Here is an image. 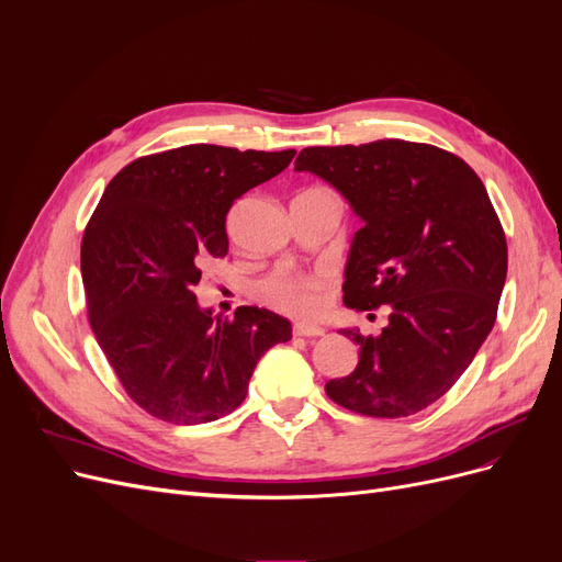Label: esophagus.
Instances as JSON below:
<instances>
[{
  "label": "esophagus",
  "mask_w": 562,
  "mask_h": 562,
  "mask_svg": "<svg viewBox=\"0 0 562 562\" xmlns=\"http://www.w3.org/2000/svg\"><path fill=\"white\" fill-rule=\"evenodd\" d=\"M293 335L295 337H323V335H326V330L316 328V326H295Z\"/></svg>",
  "instance_id": "1"
}]
</instances>
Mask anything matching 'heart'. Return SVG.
<instances>
[{
	"mask_svg": "<svg viewBox=\"0 0 562 562\" xmlns=\"http://www.w3.org/2000/svg\"><path fill=\"white\" fill-rule=\"evenodd\" d=\"M260 291L277 310L295 318L312 321L328 310L335 291V277L326 269L277 271L262 281Z\"/></svg>",
	"mask_w": 562,
	"mask_h": 562,
	"instance_id": "b5f03b06",
	"label": "heart"
}]
</instances>
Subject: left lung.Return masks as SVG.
Returning <instances> with one entry per match:
<instances>
[{"label": "left lung", "instance_id": "1", "mask_svg": "<svg viewBox=\"0 0 562 562\" xmlns=\"http://www.w3.org/2000/svg\"><path fill=\"white\" fill-rule=\"evenodd\" d=\"M295 171L330 182L363 220L345 271L347 307H389L380 335L342 330L359 345V366L326 394L366 417L424 411L462 378L497 318L506 236L485 184L452 151L394 138L307 147Z\"/></svg>", "mask_w": 562, "mask_h": 562}]
</instances>
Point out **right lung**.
<instances>
[{"label":"right lung","instance_id":"1","mask_svg":"<svg viewBox=\"0 0 562 562\" xmlns=\"http://www.w3.org/2000/svg\"><path fill=\"white\" fill-rule=\"evenodd\" d=\"M295 149L184 145L131 161L105 187L81 239L91 328L131 401L171 424L229 415L260 356L291 339V321L258 307L234 318L201 310L194 288L227 255V213L279 176Z\"/></svg>","mask_w":562,"mask_h":562}]
</instances>
